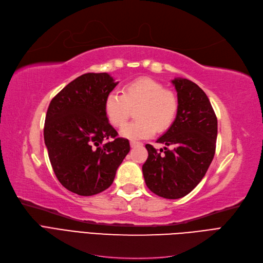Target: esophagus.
Listing matches in <instances>:
<instances>
[{
	"mask_svg": "<svg viewBox=\"0 0 263 263\" xmlns=\"http://www.w3.org/2000/svg\"><path fill=\"white\" fill-rule=\"evenodd\" d=\"M139 146H142V142H140V141H136V140H132V141H130V147H132V148L139 147Z\"/></svg>",
	"mask_w": 263,
	"mask_h": 263,
	"instance_id": "1",
	"label": "esophagus"
}]
</instances>
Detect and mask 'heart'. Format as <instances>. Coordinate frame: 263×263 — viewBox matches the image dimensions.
I'll return each instance as SVG.
<instances>
[{
	"mask_svg": "<svg viewBox=\"0 0 263 263\" xmlns=\"http://www.w3.org/2000/svg\"><path fill=\"white\" fill-rule=\"evenodd\" d=\"M137 120L125 125L121 135L129 139L148 138L173 124L178 108L176 96L151 78H139L126 85L122 93L111 92L104 101V112L115 127H122L136 108Z\"/></svg>",
	"mask_w": 263,
	"mask_h": 263,
	"instance_id": "b5f03b06",
	"label": "heart"
}]
</instances>
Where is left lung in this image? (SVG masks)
I'll return each instance as SVG.
<instances>
[{
    "mask_svg": "<svg viewBox=\"0 0 263 263\" xmlns=\"http://www.w3.org/2000/svg\"><path fill=\"white\" fill-rule=\"evenodd\" d=\"M172 84L177 92L176 119L157 140L165 144L164 151L146 144L149 156L142 173L153 194L178 199L192 192L209 168L215 153L218 120L198 85L185 78H175Z\"/></svg>",
    "mask_w": 263,
    "mask_h": 263,
    "instance_id": "8db88e82",
    "label": "left lung"
}]
</instances>
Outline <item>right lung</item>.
Segmentation results:
<instances>
[{"label": "right lung", "mask_w": 263, "mask_h": 263, "mask_svg": "<svg viewBox=\"0 0 263 263\" xmlns=\"http://www.w3.org/2000/svg\"><path fill=\"white\" fill-rule=\"evenodd\" d=\"M119 84L107 73L84 74L54 97L44 123V143L59 182L79 196H93L113 183L130 150L104 112Z\"/></svg>", "instance_id": "obj_1"}]
</instances>
